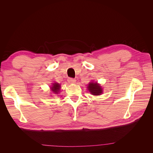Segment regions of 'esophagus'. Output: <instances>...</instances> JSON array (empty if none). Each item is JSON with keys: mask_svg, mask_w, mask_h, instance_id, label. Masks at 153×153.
<instances>
[{"mask_svg": "<svg viewBox=\"0 0 153 153\" xmlns=\"http://www.w3.org/2000/svg\"><path fill=\"white\" fill-rule=\"evenodd\" d=\"M68 81L69 83H75L76 82V80L75 79V78H68Z\"/></svg>", "mask_w": 153, "mask_h": 153, "instance_id": "obj_1", "label": "esophagus"}]
</instances>
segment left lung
<instances>
[{"instance_id":"left-lung-1","label":"left lung","mask_w":153,"mask_h":153,"mask_svg":"<svg viewBox=\"0 0 153 153\" xmlns=\"http://www.w3.org/2000/svg\"><path fill=\"white\" fill-rule=\"evenodd\" d=\"M88 89L91 92L92 94L95 96H98L102 93V89L97 83H90L88 85Z\"/></svg>"}]
</instances>
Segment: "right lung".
<instances>
[{
    "instance_id": "add662e5",
    "label": "right lung",
    "mask_w": 153,
    "mask_h": 153,
    "mask_svg": "<svg viewBox=\"0 0 153 153\" xmlns=\"http://www.w3.org/2000/svg\"><path fill=\"white\" fill-rule=\"evenodd\" d=\"M60 85L57 83H54L53 86L51 87V90H52L55 93H58V92L60 89Z\"/></svg>"
}]
</instances>
